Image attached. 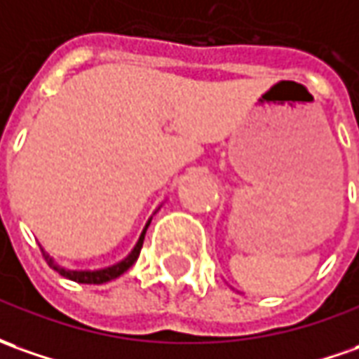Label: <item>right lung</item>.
Here are the masks:
<instances>
[{"mask_svg": "<svg viewBox=\"0 0 359 359\" xmlns=\"http://www.w3.org/2000/svg\"><path fill=\"white\" fill-rule=\"evenodd\" d=\"M149 224L151 220L147 222V226H145V230L141 231V236H139V241L135 243V248L133 251L129 253L128 257L123 259V262L116 263V265H111V267H106V269H100V271H68L65 267H58L57 263L53 262L48 255H46L45 251H43V255H45L46 263H48V267H53L55 271H58L62 277H67L70 281H76V283H86V285H102V283H108L111 279H116L119 275H123V273L128 271L129 267L133 265V263L137 262L139 257V251L143 248V240H145V231H147Z\"/></svg>", "mask_w": 359, "mask_h": 359, "instance_id": "1", "label": "right lung"}]
</instances>
